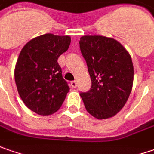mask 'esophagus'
Wrapping results in <instances>:
<instances>
[{
  "mask_svg": "<svg viewBox=\"0 0 154 154\" xmlns=\"http://www.w3.org/2000/svg\"><path fill=\"white\" fill-rule=\"evenodd\" d=\"M71 86H72V88H77V82L76 81H72V82H71Z\"/></svg>",
  "mask_w": 154,
  "mask_h": 154,
  "instance_id": "obj_1",
  "label": "esophagus"
}]
</instances>
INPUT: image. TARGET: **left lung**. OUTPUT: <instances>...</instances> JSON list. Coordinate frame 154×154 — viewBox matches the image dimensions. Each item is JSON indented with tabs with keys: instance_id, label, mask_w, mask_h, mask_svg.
Instances as JSON below:
<instances>
[{
	"instance_id": "obj_1",
	"label": "left lung",
	"mask_w": 154,
	"mask_h": 154,
	"mask_svg": "<svg viewBox=\"0 0 154 154\" xmlns=\"http://www.w3.org/2000/svg\"><path fill=\"white\" fill-rule=\"evenodd\" d=\"M79 44L92 82L88 92L80 94L85 108L98 119L112 118L125 106L132 89L131 57L118 41L102 35H83Z\"/></svg>"
}]
</instances>
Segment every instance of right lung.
Instances as JSON below:
<instances>
[{
	"label": "right lung",
	"instance_id": "obj_1",
	"mask_svg": "<svg viewBox=\"0 0 154 154\" xmlns=\"http://www.w3.org/2000/svg\"><path fill=\"white\" fill-rule=\"evenodd\" d=\"M70 43L69 35L48 33L28 42L19 54L14 70L17 89L25 106L35 113H54L70 90L57 61Z\"/></svg>",
	"mask_w": 154,
	"mask_h": 154
}]
</instances>
